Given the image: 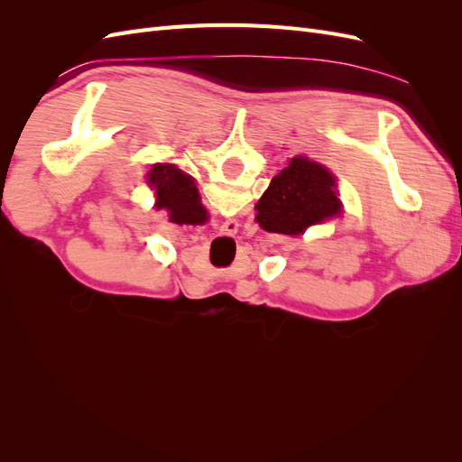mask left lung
<instances>
[{
  "mask_svg": "<svg viewBox=\"0 0 462 462\" xmlns=\"http://www.w3.org/2000/svg\"><path fill=\"white\" fill-rule=\"evenodd\" d=\"M337 180L321 163L297 156L256 204V221L268 233L300 235L310 226L341 214Z\"/></svg>",
  "mask_w": 462,
  "mask_h": 462,
  "instance_id": "left-lung-1",
  "label": "left lung"
}]
</instances>
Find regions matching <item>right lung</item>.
<instances>
[{"label": "right lung", "mask_w": 462, "mask_h": 462, "mask_svg": "<svg viewBox=\"0 0 462 462\" xmlns=\"http://www.w3.org/2000/svg\"><path fill=\"white\" fill-rule=\"evenodd\" d=\"M148 185L156 190V208L167 209L179 226H202L208 219L206 208L194 180L173 163H156L148 173Z\"/></svg>", "instance_id": "right-lung-1"}]
</instances>
